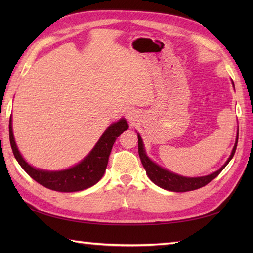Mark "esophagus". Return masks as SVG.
Returning a JSON list of instances; mask_svg holds the SVG:
<instances>
[{"label":"esophagus","instance_id":"1","mask_svg":"<svg viewBox=\"0 0 253 253\" xmlns=\"http://www.w3.org/2000/svg\"><path fill=\"white\" fill-rule=\"evenodd\" d=\"M127 117L129 118V120H132V118H133V114H132L131 112H128V113H127Z\"/></svg>","mask_w":253,"mask_h":253}]
</instances>
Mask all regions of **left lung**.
I'll list each match as a JSON object with an SVG mask.
<instances>
[{"mask_svg":"<svg viewBox=\"0 0 253 253\" xmlns=\"http://www.w3.org/2000/svg\"><path fill=\"white\" fill-rule=\"evenodd\" d=\"M237 142H238V136H237V139H236V143L234 146L232 154H230V157L226 161V163H225L221 169L216 171H214V173L211 175L202 176V177H184V176L171 173V171L162 169L158 164H155L147 157L146 151H144V148H143L142 139L139 135H138V152H139V157H140L143 168L147 171L148 177L154 182L155 185H158L159 187L163 188V189L169 190V191L185 192V191L199 189V188L208 185L210 181H212L215 177H217L218 174L225 169V166L229 163V161L233 159L236 148H237Z\"/></svg>","mask_w":253,"mask_h":253,"instance_id":"1","label":"left lung"}]
</instances>
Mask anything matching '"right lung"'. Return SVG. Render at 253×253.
I'll return each mask as SVG.
<instances>
[{
    "mask_svg": "<svg viewBox=\"0 0 253 253\" xmlns=\"http://www.w3.org/2000/svg\"><path fill=\"white\" fill-rule=\"evenodd\" d=\"M127 129L128 124L124 118L117 123L112 124L101 136L92 151L88 154V157H85L82 162L73 168L58 171L38 169L26 162L15 143L12 117L9 120V141L15 159L32 179L51 190L75 192L87 189V188L95 185L102 178L106 169L107 162H109L113 144L117 137H120Z\"/></svg>",
    "mask_w": 253,
    "mask_h": 253,
    "instance_id": "1",
    "label": "right lung"
}]
</instances>
